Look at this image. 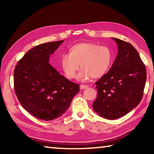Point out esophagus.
Wrapping results in <instances>:
<instances>
[{
	"instance_id": "esophagus-1",
	"label": "esophagus",
	"mask_w": 154,
	"mask_h": 154,
	"mask_svg": "<svg viewBox=\"0 0 154 154\" xmlns=\"http://www.w3.org/2000/svg\"><path fill=\"white\" fill-rule=\"evenodd\" d=\"M88 88V85H83V84H82L80 85V88L81 89H85V88Z\"/></svg>"
}]
</instances>
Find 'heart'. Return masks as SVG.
Returning <instances> with one entry per match:
<instances>
[{
  "instance_id": "1",
  "label": "heart",
  "mask_w": 154,
  "mask_h": 154,
  "mask_svg": "<svg viewBox=\"0 0 154 154\" xmlns=\"http://www.w3.org/2000/svg\"><path fill=\"white\" fill-rule=\"evenodd\" d=\"M113 56L111 49L94 43H80L72 45L69 54H62L59 63L68 79H73L77 75L79 81H86L90 77L98 79L107 73L113 64Z\"/></svg>"
}]
</instances>
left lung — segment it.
I'll return each mask as SVG.
<instances>
[{
    "instance_id": "obj_1",
    "label": "left lung",
    "mask_w": 154,
    "mask_h": 154,
    "mask_svg": "<svg viewBox=\"0 0 154 154\" xmlns=\"http://www.w3.org/2000/svg\"><path fill=\"white\" fill-rule=\"evenodd\" d=\"M112 38L118 54L107 73L95 83L98 94L92 105L95 112L108 119L121 118L139 105L147 79L137 49L126 41Z\"/></svg>"
}]
</instances>
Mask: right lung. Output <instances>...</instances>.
Here are the masks:
<instances>
[{"label":"right lung","mask_w":154,"mask_h":154,"mask_svg":"<svg viewBox=\"0 0 154 154\" xmlns=\"http://www.w3.org/2000/svg\"><path fill=\"white\" fill-rule=\"evenodd\" d=\"M64 40L41 44L28 51L14 70V89L21 105L36 118L53 120L65 113L79 85L60 75L49 62Z\"/></svg>","instance_id":"1"}]
</instances>
